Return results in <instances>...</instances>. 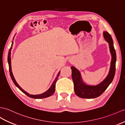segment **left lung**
Returning <instances> with one entry per match:
<instances>
[{"mask_svg": "<svg viewBox=\"0 0 125 125\" xmlns=\"http://www.w3.org/2000/svg\"><path fill=\"white\" fill-rule=\"evenodd\" d=\"M103 36L109 43L110 51L112 56L111 65L109 74L103 82L95 86L88 85L84 83L80 71L74 66H71L72 78L74 83V89L76 94L83 98H94L103 94L114 79L115 72L116 53L114 42L111 35L107 31L103 32Z\"/></svg>", "mask_w": 125, "mask_h": 125, "instance_id": "left-lung-1", "label": "left lung"}]
</instances>
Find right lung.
<instances>
[{"label": "right lung", "instance_id": "obj_1", "mask_svg": "<svg viewBox=\"0 0 125 125\" xmlns=\"http://www.w3.org/2000/svg\"><path fill=\"white\" fill-rule=\"evenodd\" d=\"M14 37L13 38V40L14 39ZM13 43V42L12 41V42H11V47H10V49L9 52H8V65H9V71H10V77L11 78V80H13V82L15 84V85L17 87V88H19V89L20 90H21V91L23 93H24L25 94L27 95L28 96L30 97L31 98H35V99H40V98H43L48 97L49 96H50L53 95L54 94V93L55 92V91L56 83L57 82V80L58 79V77H59V74L60 73V71L59 72V73L57 74V77H56L55 79L54 80L53 83H52V85L51 86V87L49 88L47 91L44 92L42 94H38V95H31V94H29V93H28L27 92H26L25 91H24V90H23L22 88H21V87H20V86L18 85V84H17V83L16 82V80H15V78H14V76H13V73H12V72H11V59H10L11 52H10V51H11V48H12Z\"/></svg>", "mask_w": 125, "mask_h": 125}]
</instances>
